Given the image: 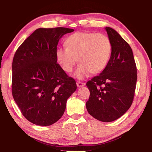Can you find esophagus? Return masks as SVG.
Masks as SVG:
<instances>
[{
    "label": "esophagus",
    "instance_id": "34e87169",
    "mask_svg": "<svg viewBox=\"0 0 152 152\" xmlns=\"http://www.w3.org/2000/svg\"><path fill=\"white\" fill-rule=\"evenodd\" d=\"M76 85H77V86L78 87V88H80V87L84 86V85H85V84H84V82H81L78 81V82H76Z\"/></svg>",
    "mask_w": 152,
    "mask_h": 152
}]
</instances>
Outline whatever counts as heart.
Here are the masks:
<instances>
[{
  "label": "heart",
  "instance_id": "heart-1",
  "mask_svg": "<svg viewBox=\"0 0 152 152\" xmlns=\"http://www.w3.org/2000/svg\"><path fill=\"white\" fill-rule=\"evenodd\" d=\"M66 48H58L56 58L66 72H72L77 62L80 64L74 77L82 80L92 74L100 73L106 68L112 52V43L103 33L78 31L68 37Z\"/></svg>",
  "mask_w": 152,
  "mask_h": 152
}]
</instances>
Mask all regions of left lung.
<instances>
[{
	"instance_id": "8db88e82",
	"label": "left lung",
	"mask_w": 152,
	"mask_h": 152,
	"mask_svg": "<svg viewBox=\"0 0 152 152\" xmlns=\"http://www.w3.org/2000/svg\"><path fill=\"white\" fill-rule=\"evenodd\" d=\"M112 43L110 60L103 71L87 82L90 97L86 107L91 116L111 122L132 105L137 82V68L132 48L115 29L106 27Z\"/></svg>"
}]
</instances>
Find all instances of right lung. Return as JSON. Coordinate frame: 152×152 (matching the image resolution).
I'll return each instance as SVG.
<instances>
[{
    "label": "right lung",
    "instance_id": "right-lung-1",
    "mask_svg": "<svg viewBox=\"0 0 152 152\" xmlns=\"http://www.w3.org/2000/svg\"><path fill=\"white\" fill-rule=\"evenodd\" d=\"M74 29H36L19 46L12 64V94L20 112L33 124L49 126L60 119L76 90L74 79L57 63L59 40Z\"/></svg>",
    "mask_w": 152,
    "mask_h": 152
}]
</instances>
